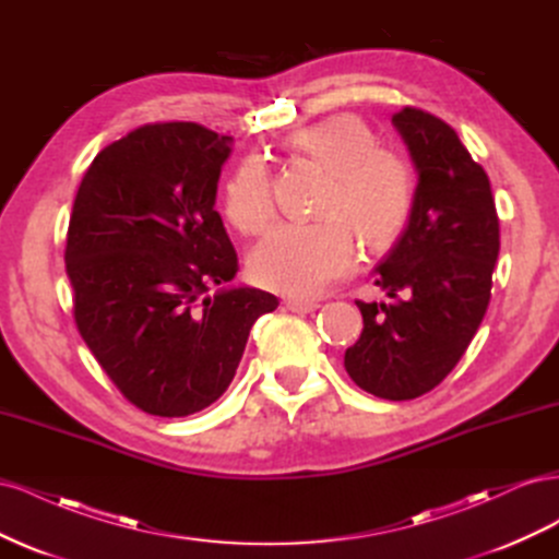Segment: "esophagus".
I'll return each mask as SVG.
<instances>
[{"mask_svg":"<svg viewBox=\"0 0 559 559\" xmlns=\"http://www.w3.org/2000/svg\"><path fill=\"white\" fill-rule=\"evenodd\" d=\"M284 306H286V310L302 314V312H314L319 308V302H314V300H300V298H286Z\"/></svg>","mask_w":559,"mask_h":559,"instance_id":"34e87169","label":"esophagus"}]
</instances>
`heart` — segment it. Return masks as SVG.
<instances>
[{"mask_svg":"<svg viewBox=\"0 0 559 559\" xmlns=\"http://www.w3.org/2000/svg\"><path fill=\"white\" fill-rule=\"evenodd\" d=\"M292 156L326 170L314 212L317 222L282 224L251 251V277L265 289L314 298L352 273L357 240L386 249L413 214L415 181L396 151L378 146L373 130L359 116L337 114L296 130ZM228 222L261 233L275 216L273 173L263 158L249 156L235 167L224 189Z\"/></svg>","mask_w":559,"mask_h":559,"instance_id":"1","label":"heart"}]
</instances>
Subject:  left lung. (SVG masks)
I'll return each mask as SVG.
<instances>
[{"instance_id": "left-lung-1", "label": "left lung", "mask_w": 559, "mask_h": 559, "mask_svg": "<svg viewBox=\"0 0 559 559\" xmlns=\"http://www.w3.org/2000/svg\"><path fill=\"white\" fill-rule=\"evenodd\" d=\"M392 123L419 175L415 205L376 267V284L392 300H357L364 331L345 352V370L368 394L408 401L445 380L480 326L499 216L487 173L445 121L403 107Z\"/></svg>"}]
</instances>
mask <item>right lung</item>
Returning a JSON list of instances; mask_svg holds the SVG:
<instances>
[{"instance_id": "1", "label": "right lung", "mask_w": 559, "mask_h": 559, "mask_svg": "<svg viewBox=\"0 0 559 559\" xmlns=\"http://www.w3.org/2000/svg\"><path fill=\"white\" fill-rule=\"evenodd\" d=\"M230 142L198 123L142 126L99 151L74 198L64 263L76 329L148 415L212 405L253 321L280 306L251 286L224 289L238 253L214 200Z\"/></svg>"}]
</instances>
